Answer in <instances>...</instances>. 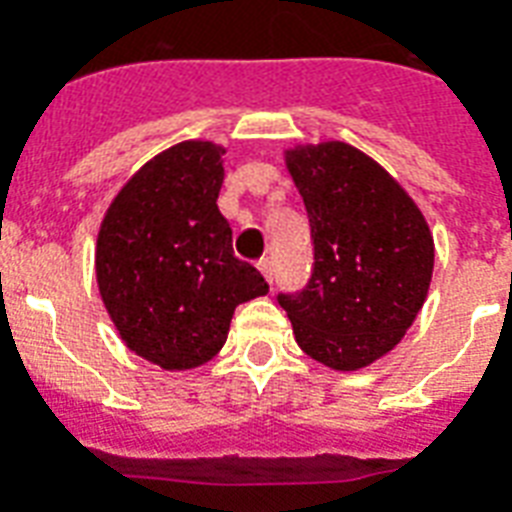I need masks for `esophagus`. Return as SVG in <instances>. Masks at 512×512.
Returning <instances> with one entry per match:
<instances>
[{
  "label": "esophagus",
  "mask_w": 512,
  "mask_h": 512,
  "mask_svg": "<svg viewBox=\"0 0 512 512\" xmlns=\"http://www.w3.org/2000/svg\"><path fill=\"white\" fill-rule=\"evenodd\" d=\"M257 268H260V273H263L265 279H268V284H273V263L268 260V257H260L257 260Z\"/></svg>",
  "instance_id": "34e87169"
}]
</instances>
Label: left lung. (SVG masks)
<instances>
[{
	"label": "left lung",
	"instance_id": "8db88e82",
	"mask_svg": "<svg viewBox=\"0 0 512 512\" xmlns=\"http://www.w3.org/2000/svg\"><path fill=\"white\" fill-rule=\"evenodd\" d=\"M311 223L313 268L279 292L297 345L353 372L398 345L420 313L433 273V236L401 185L348 143L287 151Z\"/></svg>",
	"mask_w": 512,
	"mask_h": 512
}]
</instances>
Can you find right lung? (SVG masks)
I'll use <instances>...</instances> for the list:
<instances>
[{
    "label": "right lung",
    "mask_w": 512,
    "mask_h": 512,
    "mask_svg": "<svg viewBox=\"0 0 512 512\" xmlns=\"http://www.w3.org/2000/svg\"><path fill=\"white\" fill-rule=\"evenodd\" d=\"M223 148L177 143L124 185L98 233L100 297L127 348L164 369H193L223 348L236 305L268 292L233 255L217 209Z\"/></svg>",
    "instance_id": "add662e5"
}]
</instances>
